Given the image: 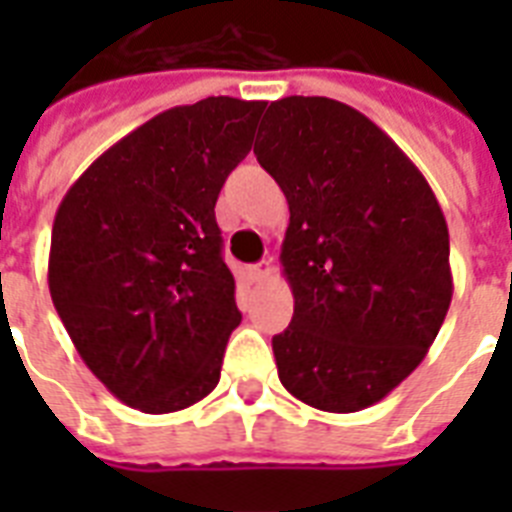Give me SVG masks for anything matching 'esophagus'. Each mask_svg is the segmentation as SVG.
I'll use <instances>...</instances> for the list:
<instances>
[{"label": "esophagus", "mask_w": 512, "mask_h": 512, "mask_svg": "<svg viewBox=\"0 0 512 512\" xmlns=\"http://www.w3.org/2000/svg\"><path fill=\"white\" fill-rule=\"evenodd\" d=\"M273 273V260H263V263H257L249 268V276H252V281H265L268 276Z\"/></svg>", "instance_id": "obj_1"}]
</instances>
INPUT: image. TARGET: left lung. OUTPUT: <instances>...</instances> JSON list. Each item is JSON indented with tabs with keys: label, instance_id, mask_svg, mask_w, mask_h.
<instances>
[{
	"label": "left lung",
	"instance_id": "8db88e82",
	"mask_svg": "<svg viewBox=\"0 0 512 512\" xmlns=\"http://www.w3.org/2000/svg\"><path fill=\"white\" fill-rule=\"evenodd\" d=\"M255 156L289 204L281 244L295 316L273 337L281 385L361 412L420 366L452 303L449 228L414 162L332 98L268 106Z\"/></svg>",
	"mask_w": 512,
	"mask_h": 512
}]
</instances>
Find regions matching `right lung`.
<instances>
[{
    "instance_id": "1",
    "label": "right lung",
    "mask_w": 512,
    "mask_h": 512,
    "mask_svg": "<svg viewBox=\"0 0 512 512\" xmlns=\"http://www.w3.org/2000/svg\"><path fill=\"white\" fill-rule=\"evenodd\" d=\"M263 111L228 95L162 111L100 154L55 212L52 305L132 409L180 412L220 382L241 313L215 204Z\"/></svg>"
}]
</instances>
